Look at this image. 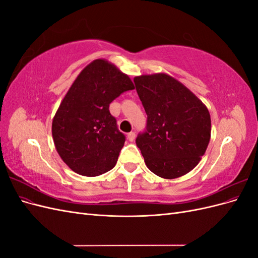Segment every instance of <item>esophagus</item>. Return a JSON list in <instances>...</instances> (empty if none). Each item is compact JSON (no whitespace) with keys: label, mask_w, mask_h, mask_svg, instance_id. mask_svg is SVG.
<instances>
[{"label":"esophagus","mask_w":258,"mask_h":258,"mask_svg":"<svg viewBox=\"0 0 258 258\" xmlns=\"http://www.w3.org/2000/svg\"><path fill=\"white\" fill-rule=\"evenodd\" d=\"M127 138L130 142H134L135 139H136V134L135 132H129V134L127 135Z\"/></svg>","instance_id":"1"}]
</instances>
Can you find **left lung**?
<instances>
[{
	"mask_svg": "<svg viewBox=\"0 0 258 258\" xmlns=\"http://www.w3.org/2000/svg\"><path fill=\"white\" fill-rule=\"evenodd\" d=\"M147 115L136 140L145 165L162 178H176L196 167L211 138L207 106L185 86L165 73L135 77Z\"/></svg>",
	"mask_w": 258,
	"mask_h": 258,
	"instance_id": "8db88e82",
	"label": "left lung"
}]
</instances>
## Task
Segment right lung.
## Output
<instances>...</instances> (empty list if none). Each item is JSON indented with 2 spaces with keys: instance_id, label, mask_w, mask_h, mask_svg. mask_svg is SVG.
Returning a JSON list of instances; mask_svg holds the SVG:
<instances>
[{
  "instance_id": "add662e5",
  "label": "right lung",
  "mask_w": 258,
  "mask_h": 258,
  "mask_svg": "<svg viewBox=\"0 0 258 258\" xmlns=\"http://www.w3.org/2000/svg\"><path fill=\"white\" fill-rule=\"evenodd\" d=\"M134 83L111 62L93 60L76 77L52 119L56 150L70 169L98 176L113 169L124 144L110 103Z\"/></svg>"
}]
</instances>
